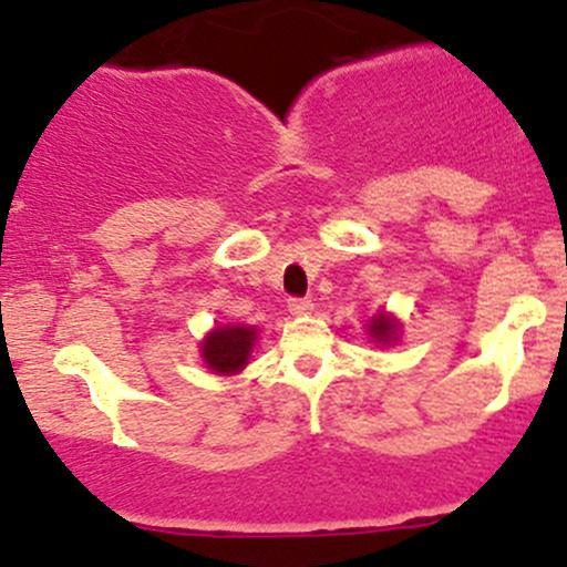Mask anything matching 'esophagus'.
<instances>
[{
	"label": "esophagus",
	"mask_w": 567,
	"mask_h": 567,
	"mask_svg": "<svg viewBox=\"0 0 567 567\" xmlns=\"http://www.w3.org/2000/svg\"><path fill=\"white\" fill-rule=\"evenodd\" d=\"M289 313L291 316L313 313V300H308V297H291V300H289Z\"/></svg>",
	"instance_id": "34e87169"
}]
</instances>
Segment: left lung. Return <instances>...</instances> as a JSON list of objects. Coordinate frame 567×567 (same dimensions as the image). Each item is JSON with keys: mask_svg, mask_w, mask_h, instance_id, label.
Segmentation results:
<instances>
[{"mask_svg": "<svg viewBox=\"0 0 567 567\" xmlns=\"http://www.w3.org/2000/svg\"><path fill=\"white\" fill-rule=\"evenodd\" d=\"M367 327V337L372 342H378V346H396L399 334H402V321H399L396 316L388 313V310H380V313H374L369 321L364 323Z\"/></svg>", "mask_w": 567, "mask_h": 567, "instance_id": "obj_1", "label": "left lung"}]
</instances>
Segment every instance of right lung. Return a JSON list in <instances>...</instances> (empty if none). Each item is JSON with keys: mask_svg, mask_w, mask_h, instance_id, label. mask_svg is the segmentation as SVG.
<instances>
[{"mask_svg": "<svg viewBox=\"0 0 567 567\" xmlns=\"http://www.w3.org/2000/svg\"><path fill=\"white\" fill-rule=\"evenodd\" d=\"M257 327L249 323H219L200 340V359L214 374L230 378L244 372L257 346Z\"/></svg>", "mask_w": 567, "mask_h": 567, "instance_id": "add662e5", "label": "right lung"}]
</instances>
